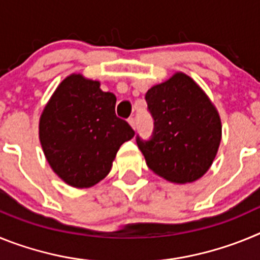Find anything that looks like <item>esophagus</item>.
I'll return each instance as SVG.
<instances>
[{"instance_id": "obj_1", "label": "esophagus", "mask_w": 260, "mask_h": 260, "mask_svg": "<svg viewBox=\"0 0 260 260\" xmlns=\"http://www.w3.org/2000/svg\"><path fill=\"white\" fill-rule=\"evenodd\" d=\"M127 122L130 123V126H132V127L135 130V126H137V123H135V118H133V117H130V118L127 119Z\"/></svg>"}]
</instances>
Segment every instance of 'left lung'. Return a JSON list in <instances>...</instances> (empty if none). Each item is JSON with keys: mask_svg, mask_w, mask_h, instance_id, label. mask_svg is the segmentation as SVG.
Returning a JSON list of instances; mask_svg holds the SVG:
<instances>
[{"mask_svg": "<svg viewBox=\"0 0 260 260\" xmlns=\"http://www.w3.org/2000/svg\"><path fill=\"white\" fill-rule=\"evenodd\" d=\"M155 119L150 141L137 138L151 171L169 182L199 180L212 165L221 142V119L207 93L177 71L146 93Z\"/></svg>", "mask_w": 260, "mask_h": 260, "instance_id": "obj_1", "label": "left lung"}]
</instances>
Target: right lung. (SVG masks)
Masks as SVG:
<instances>
[{
  "instance_id": "right-lung-1",
  "label": "right lung",
  "mask_w": 260,
  "mask_h": 260,
  "mask_svg": "<svg viewBox=\"0 0 260 260\" xmlns=\"http://www.w3.org/2000/svg\"><path fill=\"white\" fill-rule=\"evenodd\" d=\"M116 96L99 80L71 74L62 80L39 121V139L53 172L68 185L86 189L105 178L117 151L135 135L116 116Z\"/></svg>"
}]
</instances>
